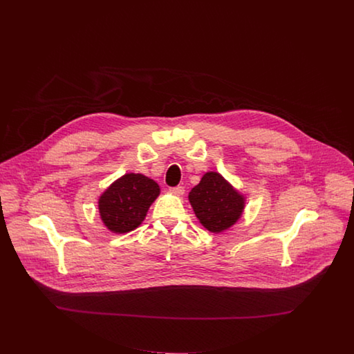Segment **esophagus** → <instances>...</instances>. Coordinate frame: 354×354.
Wrapping results in <instances>:
<instances>
[{
  "label": "esophagus",
  "mask_w": 354,
  "mask_h": 354,
  "mask_svg": "<svg viewBox=\"0 0 354 354\" xmlns=\"http://www.w3.org/2000/svg\"><path fill=\"white\" fill-rule=\"evenodd\" d=\"M169 191L178 196H182L185 194V187L183 186H176V187L169 188Z\"/></svg>",
  "instance_id": "esophagus-1"
}]
</instances>
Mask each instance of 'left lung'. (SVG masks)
I'll list each match as a JSON object with an SVG mask.
<instances>
[{
    "label": "left lung",
    "mask_w": 354,
    "mask_h": 354,
    "mask_svg": "<svg viewBox=\"0 0 354 354\" xmlns=\"http://www.w3.org/2000/svg\"><path fill=\"white\" fill-rule=\"evenodd\" d=\"M189 203L199 222L211 232L231 227L242 215L245 198L218 172H207L191 189Z\"/></svg>",
    "instance_id": "8db88e82"
}]
</instances>
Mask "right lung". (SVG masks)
Instances as JSON below:
<instances>
[{
    "label": "right lung",
    "instance_id": "add662e5",
    "mask_svg": "<svg viewBox=\"0 0 354 354\" xmlns=\"http://www.w3.org/2000/svg\"><path fill=\"white\" fill-rule=\"evenodd\" d=\"M160 194L158 183L142 174H125L105 189L99 211L106 229L124 234L136 229Z\"/></svg>",
    "mask_w": 354,
    "mask_h": 354
}]
</instances>
